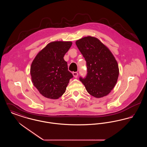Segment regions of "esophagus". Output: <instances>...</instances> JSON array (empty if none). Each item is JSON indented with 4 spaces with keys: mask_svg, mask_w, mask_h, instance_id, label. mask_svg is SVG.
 <instances>
[{
    "mask_svg": "<svg viewBox=\"0 0 147 147\" xmlns=\"http://www.w3.org/2000/svg\"><path fill=\"white\" fill-rule=\"evenodd\" d=\"M73 75L74 78H77L78 76V73L77 72H73Z\"/></svg>",
    "mask_w": 147,
    "mask_h": 147,
    "instance_id": "34e87169",
    "label": "esophagus"
}]
</instances>
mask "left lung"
Instances as JSON below:
<instances>
[{
	"mask_svg": "<svg viewBox=\"0 0 147 147\" xmlns=\"http://www.w3.org/2000/svg\"><path fill=\"white\" fill-rule=\"evenodd\" d=\"M84 57L88 74L80 78L88 92L96 98L107 95L116 85L119 75V65L112 52L98 38L86 36L76 42Z\"/></svg>",
	"mask_w": 147,
	"mask_h": 147,
	"instance_id": "obj_1",
	"label": "left lung"
}]
</instances>
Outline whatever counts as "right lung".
Listing matches in <instances>:
<instances>
[{
	"instance_id": "obj_1",
	"label": "right lung",
	"mask_w": 147,
	"mask_h": 147,
	"mask_svg": "<svg viewBox=\"0 0 147 147\" xmlns=\"http://www.w3.org/2000/svg\"><path fill=\"white\" fill-rule=\"evenodd\" d=\"M71 41H56L48 43L35 57L30 74L34 85L45 98L58 99L63 95L73 75L63 57Z\"/></svg>"
}]
</instances>
